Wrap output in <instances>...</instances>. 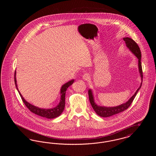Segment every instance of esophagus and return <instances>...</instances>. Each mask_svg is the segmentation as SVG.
Instances as JSON below:
<instances>
[{
  "mask_svg": "<svg viewBox=\"0 0 156 156\" xmlns=\"http://www.w3.org/2000/svg\"><path fill=\"white\" fill-rule=\"evenodd\" d=\"M89 78H90V77H89V75L88 74H85L82 76L83 80H84L85 81H87V80H89Z\"/></svg>",
  "mask_w": 156,
  "mask_h": 156,
  "instance_id": "34e87169",
  "label": "esophagus"
}]
</instances>
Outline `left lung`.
Segmentation results:
<instances>
[{
    "mask_svg": "<svg viewBox=\"0 0 156 156\" xmlns=\"http://www.w3.org/2000/svg\"><path fill=\"white\" fill-rule=\"evenodd\" d=\"M123 40L125 41L127 47L136 56V57L138 58L139 62V71L141 76V82L139 88L137 89L136 92L134 94L132 97H131L129 100H128L127 102H126L125 104H122L119 106H115V107H106V106H98L95 104L94 98L93 96L92 92L91 89H89L88 90V95H89V101L91 104L92 107L93 108L94 110L97 113V115L100 116L101 117L103 118H107L112 116L113 115H116L126 110L132 103L134 98L136 97L137 93L138 92L139 90L140 89L142 81H143V71H142V67H141V54L140 48L138 44L134 41L133 39L129 38V37H125L123 38Z\"/></svg>",
    "mask_w": 156,
    "mask_h": 156,
    "instance_id": "obj_1",
    "label": "left lung"
}]
</instances>
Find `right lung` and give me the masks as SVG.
Returning a JSON list of instances; mask_svg holds the SVG:
<instances>
[{
    "instance_id": "add662e5",
    "label": "right lung",
    "mask_w": 156,
    "mask_h": 156,
    "mask_svg": "<svg viewBox=\"0 0 156 156\" xmlns=\"http://www.w3.org/2000/svg\"><path fill=\"white\" fill-rule=\"evenodd\" d=\"M16 71L15 72V83L16 85V89L18 90L21 98L22 99L23 103L26 105V106L30 110V111L33 113H34V114H36L38 116H40L41 117H44L47 119H53V118H55L58 116H59V115L62 113V112L64 109L65 108V97H66V92L67 90V88L71 86L74 82V80H71L70 81L64 84L61 88V99H60V102L59 104L55 106L54 108L51 109H42V108H39L38 107H36L31 104H29L28 102H27L24 98L22 97V95H21L20 92H19V89L17 88V82H16Z\"/></svg>"
}]
</instances>
